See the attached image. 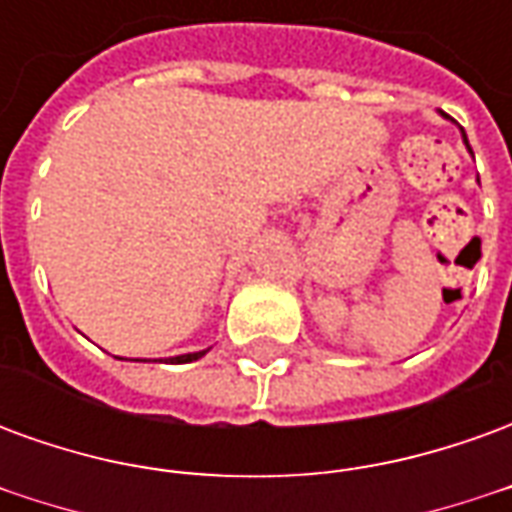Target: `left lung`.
I'll use <instances>...</instances> for the list:
<instances>
[{
	"mask_svg": "<svg viewBox=\"0 0 512 512\" xmlns=\"http://www.w3.org/2000/svg\"><path fill=\"white\" fill-rule=\"evenodd\" d=\"M441 117H444V120H452V117L444 115V112H441ZM461 136H463V145H466V150L472 153V147H469V139H466V131H463V128H461ZM472 158H474V153H472Z\"/></svg>",
	"mask_w": 512,
	"mask_h": 512,
	"instance_id": "8db88e82",
	"label": "left lung"
}]
</instances>
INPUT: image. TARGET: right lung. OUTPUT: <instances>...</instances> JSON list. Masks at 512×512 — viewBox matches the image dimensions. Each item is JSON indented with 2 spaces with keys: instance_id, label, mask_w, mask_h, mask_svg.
<instances>
[{
  "instance_id": "right-lung-1",
  "label": "right lung",
  "mask_w": 512,
  "mask_h": 512,
  "mask_svg": "<svg viewBox=\"0 0 512 512\" xmlns=\"http://www.w3.org/2000/svg\"><path fill=\"white\" fill-rule=\"evenodd\" d=\"M205 354H208V348H205V351H194V354L169 356V362H175V365H186V362H197V359H202ZM134 362H147V359H134Z\"/></svg>"
}]
</instances>
